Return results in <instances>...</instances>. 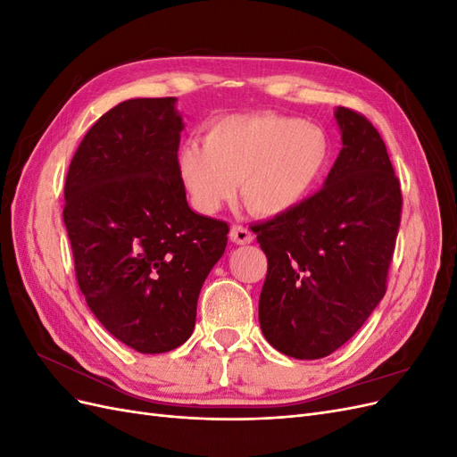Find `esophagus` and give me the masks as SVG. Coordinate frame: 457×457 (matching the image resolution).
Here are the masks:
<instances>
[{"mask_svg":"<svg viewBox=\"0 0 457 457\" xmlns=\"http://www.w3.org/2000/svg\"><path fill=\"white\" fill-rule=\"evenodd\" d=\"M230 240L234 244L244 245V244H250L253 240V234L250 232V228H245L242 225H232V228H230Z\"/></svg>","mask_w":457,"mask_h":457,"instance_id":"esophagus-1","label":"esophagus"}]
</instances>
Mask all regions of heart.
Listing matches in <instances>:
<instances>
[{"instance_id": "obj_1", "label": "heart", "mask_w": 457, "mask_h": 457, "mask_svg": "<svg viewBox=\"0 0 457 457\" xmlns=\"http://www.w3.org/2000/svg\"><path fill=\"white\" fill-rule=\"evenodd\" d=\"M328 135L299 118L244 114L215 121L205 145L187 141L179 168L200 212L213 213L240 183L245 207L276 217L305 202L329 165Z\"/></svg>"}]
</instances>
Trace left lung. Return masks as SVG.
<instances>
[{
    "instance_id": "1",
    "label": "left lung",
    "mask_w": 457,
    "mask_h": 457,
    "mask_svg": "<svg viewBox=\"0 0 457 457\" xmlns=\"http://www.w3.org/2000/svg\"><path fill=\"white\" fill-rule=\"evenodd\" d=\"M343 148L324 187L252 227L269 269L259 324L276 351L316 361L337 351L386 292L403 192L371 121L336 112Z\"/></svg>"
}]
</instances>
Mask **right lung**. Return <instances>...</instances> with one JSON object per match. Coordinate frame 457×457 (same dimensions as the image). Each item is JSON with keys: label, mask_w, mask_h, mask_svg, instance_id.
Listing matches in <instances>:
<instances>
[{"label": "right lung", "mask_w": 457, "mask_h": 457, "mask_svg": "<svg viewBox=\"0 0 457 457\" xmlns=\"http://www.w3.org/2000/svg\"><path fill=\"white\" fill-rule=\"evenodd\" d=\"M175 96L123 101L96 120L68 168L62 219L91 312L128 347L168 353L195 329L228 225L195 213L179 168Z\"/></svg>", "instance_id": "right-lung-1"}]
</instances>
